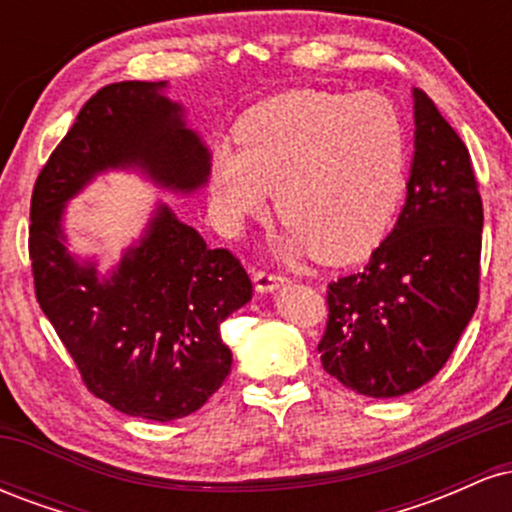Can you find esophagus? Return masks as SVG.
Listing matches in <instances>:
<instances>
[{
    "instance_id": "esophagus-1",
    "label": "esophagus",
    "mask_w": 512,
    "mask_h": 512,
    "mask_svg": "<svg viewBox=\"0 0 512 512\" xmlns=\"http://www.w3.org/2000/svg\"><path fill=\"white\" fill-rule=\"evenodd\" d=\"M252 279H255V289L260 293H272L289 281L284 274H272V272H255L252 274Z\"/></svg>"
}]
</instances>
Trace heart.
<instances>
[{
  "label": "heart",
  "mask_w": 512,
  "mask_h": 512,
  "mask_svg": "<svg viewBox=\"0 0 512 512\" xmlns=\"http://www.w3.org/2000/svg\"><path fill=\"white\" fill-rule=\"evenodd\" d=\"M238 149L223 144L209 178L211 207L228 233L276 199L286 252L361 260L395 219L407 182L404 117L380 93L289 91L240 117Z\"/></svg>",
  "instance_id": "obj_1"
}]
</instances>
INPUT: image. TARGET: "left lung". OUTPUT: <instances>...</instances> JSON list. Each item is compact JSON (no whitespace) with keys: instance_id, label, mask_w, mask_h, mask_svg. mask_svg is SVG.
Returning a JSON list of instances; mask_svg holds the SVG:
<instances>
[{"instance_id":"left-lung-1","label":"left lung","mask_w":512,"mask_h":512,"mask_svg":"<svg viewBox=\"0 0 512 512\" xmlns=\"http://www.w3.org/2000/svg\"><path fill=\"white\" fill-rule=\"evenodd\" d=\"M414 163L395 228L361 272L327 286L322 368L366 397H399L445 366L479 303L481 207L472 158L414 88Z\"/></svg>"}]
</instances>
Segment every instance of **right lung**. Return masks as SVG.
<instances>
[{
  "label": "right lung",
  "mask_w": 512,
  "mask_h": 512,
  "mask_svg": "<svg viewBox=\"0 0 512 512\" xmlns=\"http://www.w3.org/2000/svg\"><path fill=\"white\" fill-rule=\"evenodd\" d=\"M163 88L120 81L88 98L35 180L28 226L35 298L88 392L151 421L190 416L219 390L233 363L219 327L252 298L238 257L209 250L166 204L103 279L64 245V204L103 170L139 168L185 195L207 182L209 149Z\"/></svg>",
  "instance_id": "1"
}]
</instances>
